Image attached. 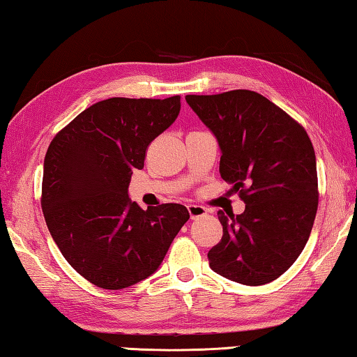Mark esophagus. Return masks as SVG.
Listing matches in <instances>:
<instances>
[{"instance_id": "34e87169", "label": "esophagus", "mask_w": 357, "mask_h": 357, "mask_svg": "<svg viewBox=\"0 0 357 357\" xmlns=\"http://www.w3.org/2000/svg\"><path fill=\"white\" fill-rule=\"evenodd\" d=\"M188 213H190V216H191V220H197V218L207 215V208L202 207V205L190 204V205H188Z\"/></svg>"}]
</instances>
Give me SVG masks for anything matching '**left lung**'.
<instances>
[{
  "instance_id": "8db88e82",
  "label": "left lung",
  "mask_w": 357,
  "mask_h": 357,
  "mask_svg": "<svg viewBox=\"0 0 357 357\" xmlns=\"http://www.w3.org/2000/svg\"><path fill=\"white\" fill-rule=\"evenodd\" d=\"M221 149L220 174L246 204L218 211L222 238L210 268L245 285L278 279L303 252L318 207L314 146L296 121L254 91L186 96Z\"/></svg>"
}]
</instances>
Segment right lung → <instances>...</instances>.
<instances>
[{
    "mask_svg": "<svg viewBox=\"0 0 357 357\" xmlns=\"http://www.w3.org/2000/svg\"><path fill=\"white\" fill-rule=\"evenodd\" d=\"M178 112V96L112 97L84 109L50 144L43 216L64 259L93 285L121 290L152 276L190 220L180 204L142 210L128 197L149 144Z\"/></svg>",
    "mask_w": 357,
    "mask_h": 357,
    "instance_id": "obj_1",
    "label": "right lung"
}]
</instances>
